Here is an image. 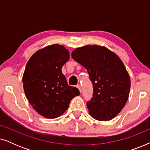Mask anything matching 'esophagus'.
I'll return each mask as SVG.
<instances>
[{
    "label": "esophagus",
    "instance_id": "34e87169",
    "mask_svg": "<svg viewBox=\"0 0 150 150\" xmlns=\"http://www.w3.org/2000/svg\"><path fill=\"white\" fill-rule=\"evenodd\" d=\"M76 87L78 88V89H79L80 92H81V85H78L76 86Z\"/></svg>",
    "mask_w": 150,
    "mask_h": 150
}]
</instances>
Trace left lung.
Here are the masks:
<instances>
[{
  "instance_id": "1",
  "label": "left lung",
  "mask_w": 150,
  "mask_h": 150,
  "mask_svg": "<svg viewBox=\"0 0 150 150\" xmlns=\"http://www.w3.org/2000/svg\"><path fill=\"white\" fill-rule=\"evenodd\" d=\"M71 57L87 69L93 84V97L87 102L92 117L108 121L117 115L128 99L130 79L117 55L97 45L75 49Z\"/></svg>"
}]
</instances>
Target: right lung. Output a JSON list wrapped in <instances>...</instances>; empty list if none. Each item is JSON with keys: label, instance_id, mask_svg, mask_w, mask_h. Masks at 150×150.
Instances as JSON below:
<instances>
[{"label": "right lung", "instance_id": "obj_1", "mask_svg": "<svg viewBox=\"0 0 150 150\" xmlns=\"http://www.w3.org/2000/svg\"><path fill=\"white\" fill-rule=\"evenodd\" d=\"M69 58L64 46L54 44L37 51L26 64L22 77L24 93L33 108L44 117H58L71 100L80 95L76 87L68 85L61 71Z\"/></svg>", "mask_w": 150, "mask_h": 150}]
</instances>
